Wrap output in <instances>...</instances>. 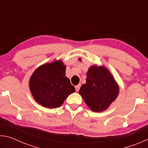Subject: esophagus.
<instances>
[{"mask_svg": "<svg viewBox=\"0 0 148 148\" xmlns=\"http://www.w3.org/2000/svg\"><path fill=\"white\" fill-rule=\"evenodd\" d=\"M79 87H80V85H77V86H75V89H76V91L77 92L79 91Z\"/></svg>", "mask_w": 148, "mask_h": 148, "instance_id": "esophagus-1", "label": "esophagus"}]
</instances>
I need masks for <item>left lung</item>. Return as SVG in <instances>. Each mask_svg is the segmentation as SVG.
I'll list each match as a JSON object with an SVG mask.
<instances>
[{"mask_svg":"<svg viewBox=\"0 0 148 148\" xmlns=\"http://www.w3.org/2000/svg\"><path fill=\"white\" fill-rule=\"evenodd\" d=\"M119 89L108 70L102 66L92 65L87 72L86 83L80 87L79 93L92 111L99 112L106 110L116 100Z\"/></svg>","mask_w":148,"mask_h":148,"instance_id":"8db88e82","label":"left lung"}]
</instances>
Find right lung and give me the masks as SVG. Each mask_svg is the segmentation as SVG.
Instances as JSON below:
<instances>
[{
  "label": "right lung",
  "instance_id": "1",
  "mask_svg": "<svg viewBox=\"0 0 148 148\" xmlns=\"http://www.w3.org/2000/svg\"><path fill=\"white\" fill-rule=\"evenodd\" d=\"M66 66L62 61L46 63L36 69L29 80V88L38 103L47 108L61 106L74 87L65 76Z\"/></svg>",
  "mask_w": 148,
  "mask_h": 148
}]
</instances>
